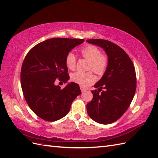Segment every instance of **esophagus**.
<instances>
[{"label": "esophagus", "mask_w": 158, "mask_h": 158, "mask_svg": "<svg viewBox=\"0 0 158 158\" xmlns=\"http://www.w3.org/2000/svg\"><path fill=\"white\" fill-rule=\"evenodd\" d=\"M81 92H82V93H85V92L87 90L85 89H84L83 87H81Z\"/></svg>", "instance_id": "34e87169"}]
</instances>
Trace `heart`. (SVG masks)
I'll return each mask as SVG.
<instances>
[{"label": "heart", "mask_w": 158, "mask_h": 158, "mask_svg": "<svg viewBox=\"0 0 158 158\" xmlns=\"http://www.w3.org/2000/svg\"><path fill=\"white\" fill-rule=\"evenodd\" d=\"M81 53L84 58L89 60V69L97 74H102L106 69L107 59L98 47L94 45H88L81 50ZM67 67L70 69H73L76 64V57L73 52H69L66 56ZM71 79L75 83L82 87H87L94 81V77L91 72L76 71L71 74Z\"/></svg>", "instance_id": "heart-1"}]
</instances>
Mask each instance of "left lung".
I'll list each match as a JSON object with an SVG mask.
<instances>
[{
    "mask_svg": "<svg viewBox=\"0 0 158 158\" xmlns=\"http://www.w3.org/2000/svg\"><path fill=\"white\" fill-rule=\"evenodd\" d=\"M86 41L102 48L108 58L106 71L94 85L98 90L91 91L94 98L87 105V114L96 122L110 124L123 115L132 102L136 89L135 68L128 55L117 44L103 39Z\"/></svg>",
    "mask_w": 158,
    "mask_h": 158,
    "instance_id": "8db88e82",
    "label": "left lung"
}]
</instances>
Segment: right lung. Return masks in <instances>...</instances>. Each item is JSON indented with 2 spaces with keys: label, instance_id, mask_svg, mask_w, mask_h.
Here are the masks:
<instances>
[{
  "label": "right lung",
  "instance_id": "obj_1",
  "mask_svg": "<svg viewBox=\"0 0 158 158\" xmlns=\"http://www.w3.org/2000/svg\"><path fill=\"white\" fill-rule=\"evenodd\" d=\"M84 39L53 38L37 44L28 52L21 72V87L27 103L40 118L55 121L63 118L71 103L81 94L78 84L67 83L66 56ZM56 78L67 83L60 89L55 86Z\"/></svg>",
  "mask_w": 158,
  "mask_h": 158
}]
</instances>
